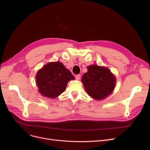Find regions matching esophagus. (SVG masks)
Returning a JSON list of instances; mask_svg holds the SVG:
<instances>
[{
  "label": "esophagus",
  "instance_id": "obj_1",
  "mask_svg": "<svg viewBox=\"0 0 150 150\" xmlns=\"http://www.w3.org/2000/svg\"><path fill=\"white\" fill-rule=\"evenodd\" d=\"M80 78H81V75H80V74L76 75V76H75V78H76V79L77 80H79L80 79Z\"/></svg>",
  "mask_w": 150,
  "mask_h": 150
}]
</instances>
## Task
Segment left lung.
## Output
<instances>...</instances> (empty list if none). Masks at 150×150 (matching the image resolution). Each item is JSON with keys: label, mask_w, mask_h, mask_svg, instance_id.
<instances>
[{"label": "left lung", "mask_w": 150, "mask_h": 150, "mask_svg": "<svg viewBox=\"0 0 150 150\" xmlns=\"http://www.w3.org/2000/svg\"><path fill=\"white\" fill-rule=\"evenodd\" d=\"M81 81L88 94L91 97L100 100L106 98L114 91L115 77L108 68L91 65L88 67Z\"/></svg>", "instance_id": "8db88e82"}]
</instances>
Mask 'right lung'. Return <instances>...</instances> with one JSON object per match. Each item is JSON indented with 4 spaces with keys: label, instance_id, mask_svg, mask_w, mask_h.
Wrapping results in <instances>:
<instances>
[{
    "label": "right lung",
    "instance_id": "1",
    "mask_svg": "<svg viewBox=\"0 0 150 150\" xmlns=\"http://www.w3.org/2000/svg\"><path fill=\"white\" fill-rule=\"evenodd\" d=\"M36 78L39 93L54 98L65 91L67 83L74 80V76L62 63L57 61L44 66L38 71Z\"/></svg>",
    "mask_w": 150,
    "mask_h": 150
}]
</instances>
